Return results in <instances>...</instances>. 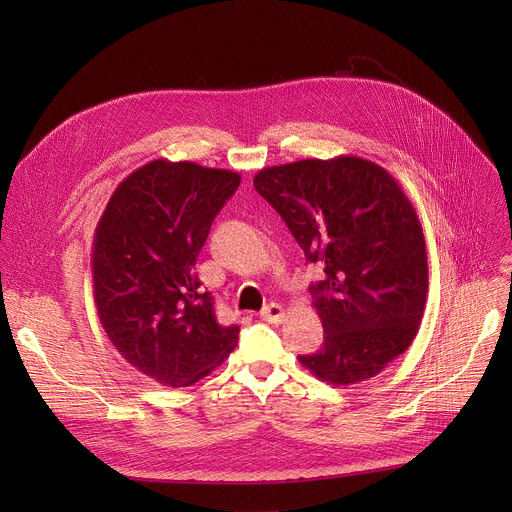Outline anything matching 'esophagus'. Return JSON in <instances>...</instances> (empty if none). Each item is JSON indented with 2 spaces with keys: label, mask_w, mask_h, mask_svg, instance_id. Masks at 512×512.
<instances>
[{
  "label": "esophagus",
  "mask_w": 512,
  "mask_h": 512,
  "mask_svg": "<svg viewBox=\"0 0 512 512\" xmlns=\"http://www.w3.org/2000/svg\"><path fill=\"white\" fill-rule=\"evenodd\" d=\"M261 320H265L269 324H281L285 320V310L279 304H269L263 308Z\"/></svg>",
  "instance_id": "1"
}]
</instances>
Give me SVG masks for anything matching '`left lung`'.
Returning a JSON list of instances; mask_svg holds the SVG:
<instances>
[{
	"mask_svg": "<svg viewBox=\"0 0 512 512\" xmlns=\"http://www.w3.org/2000/svg\"><path fill=\"white\" fill-rule=\"evenodd\" d=\"M255 190L324 279L310 285L324 346L298 356L330 385L369 381L413 342L427 298L417 212L397 180L358 156L263 168Z\"/></svg>",
	"mask_w": 512,
	"mask_h": 512,
	"instance_id": "1",
	"label": "left lung"
}]
</instances>
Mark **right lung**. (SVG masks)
<instances>
[{
    "mask_svg": "<svg viewBox=\"0 0 512 512\" xmlns=\"http://www.w3.org/2000/svg\"><path fill=\"white\" fill-rule=\"evenodd\" d=\"M241 184L233 170L154 160L111 194L93 237V294L115 350L160 385L190 387L233 352L196 259L214 216Z\"/></svg>",
    "mask_w": 512,
    "mask_h": 512,
    "instance_id": "right-lung-1",
    "label": "right lung"
}]
</instances>
